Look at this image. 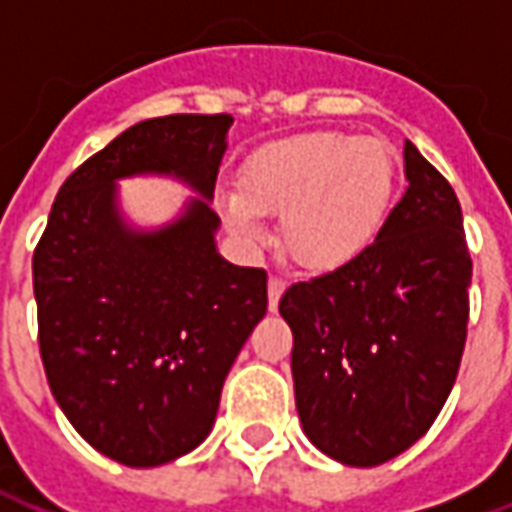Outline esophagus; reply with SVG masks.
<instances>
[{"mask_svg":"<svg viewBox=\"0 0 512 512\" xmlns=\"http://www.w3.org/2000/svg\"><path fill=\"white\" fill-rule=\"evenodd\" d=\"M282 293H285V279H279V277L268 279V307H271V310H277Z\"/></svg>","mask_w":512,"mask_h":512,"instance_id":"obj_1","label":"esophagus"}]
</instances>
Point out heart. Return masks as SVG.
Segmentation results:
<instances>
[{
  "label": "heart",
  "mask_w": 512,
  "mask_h": 512,
  "mask_svg": "<svg viewBox=\"0 0 512 512\" xmlns=\"http://www.w3.org/2000/svg\"><path fill=\"white\" fill-rule=\"evenodd\" d=\"M238 186L241 194L224 200V219L241 241L263 238L260 216H282L279 238L293 263L334 271L362 255L381 230L395 161L370 136L312 131L257 150Z\"/></svg>",
  "instance_id": "obj_1"
}]
</instances>
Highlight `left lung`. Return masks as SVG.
<instances>
[{"label":"left lung","instance_id":"left-lung-1","mask_svg":"<svg viewBox=\"0 0 512 512\" xmlns=\"http://www.w3.org/2000/svg\"><path fill=\"white\" fill-rule=\"evenodd\" d=\"M403 158L408 189L376 241L279 299L304 433L345 466H378L422 439L466 345L472 257L461 202L408 139Z\"/></svg>","mask_w":512,"mask_h":512}]
</instances>
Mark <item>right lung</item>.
Here are the masks:
<instances>
[{"label": "right lung", "mask_w": 512, "mask_h": 512, "mask_svg": "<svg viewBox=\"0 0 512 512\" xmlns=\"http://www.w3.org/2000/svg\"><path fill=\"white\" fill-rule=\"evenodd\" d=\"M230 115L142 120L76 167L32 255L38 345L51 395L95 450L161 466L211 433L224 378L260 318L263 268L216 252L219 175ZM161 171L205 201L156 234L116 211L117 177Z\"/></svg>", "instance_id": "1"}]
</instances>
